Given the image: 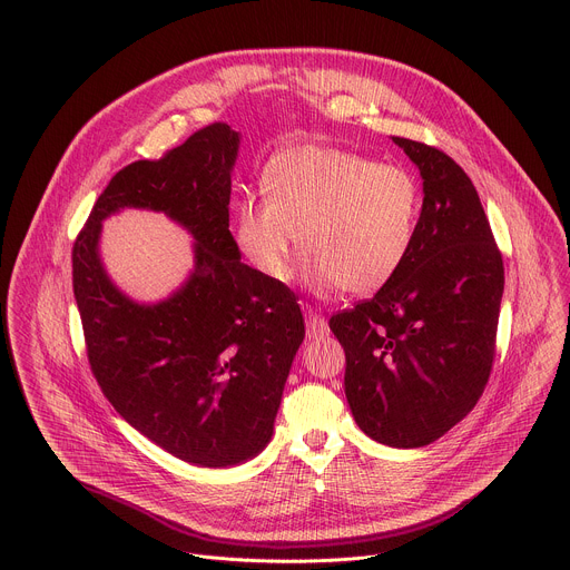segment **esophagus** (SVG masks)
I'll list each match as a JSON object with an SVG mask.
<instances>
[{
  "mask_svg": "<svg viewBox=\"0 0 570 570\" xmlns=\"http://www.w3.org/2000/svg\"><path fill=\"white\" fill-rule=\"evenodd\" d=\"M330 332L327 320H324L320 313H315L311 306H306V336L317 338Z\"/></svg>",
  "mask_w": 570,
  "mask_h": 570,
  "instance_id": "34e87169",
  "label": "esophagus"
}]
</instances>
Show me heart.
Listing matches in <instances>:
<instances>
[{
  "instance_id": "obj_1",
  "label": "heart",
  "mask_w": 570,
  "mask_h": 570,
  "mask_svg": "<svg viewBox=\"0 0 570 570\" xmlns=\"http://www.w3.org/2000/svg\"><path fill=\"white\" fill-rule=\"evenodd\" d=\"M264 205L236 207L240 253L271 282H286L297 243L320 291L372 295L409 259L424 194L417 176L392 161L317 144L275 153L262 171ZM298 240H294V236Z\"/></svg>"
}]
</instances>
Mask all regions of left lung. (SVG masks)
<instances>
[{"mask_svg":"<svg viewBox=\"0 0 570 570\" xmlns=\"http://www.w3.org/2000/svg\"><path fill=\"white\" fill-rule=\"evenodd\" d=\"M424 180L413 250L374 297L332 315L345 394L372 440L415 449L464 420L490 381L505 284L478 191L453 157L394 137Z\"/></svg>","mask_w":570,"mask_h":570,"instance_id":"1","label":"left lung"}]
</instances>
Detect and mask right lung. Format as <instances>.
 <instances>
[{
    "mask_svg": "<svg viewBox=\"0 0 570 570\" xmlns=\"http://www.w3.org/2000/svg\"><path fill=\"white\" fill-rule=\"evenodd\" d=\"M238 132L216 121L157 159L112 176L71 248L90 370L115 411L171 455L229 466L271 440L304 341L297 295L240 264L229 232ZM121 206L165 210L197 238V271L167 303L141 307L100 268V220Z\"/></svg>",
    "mask_w": 570,
    "mask_h": 570,
    "instance_id": "add662e5",
    "label": "right lung"
}]
</instances>
